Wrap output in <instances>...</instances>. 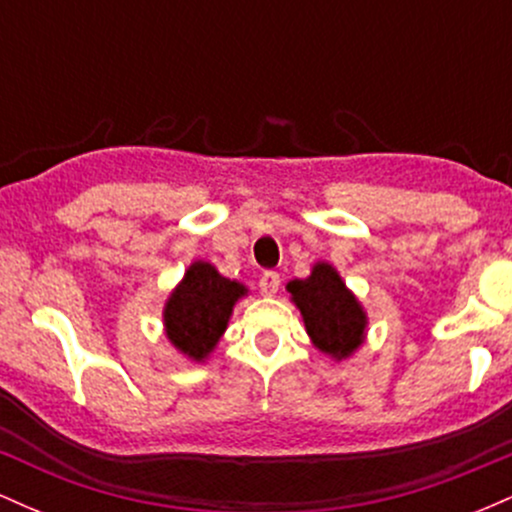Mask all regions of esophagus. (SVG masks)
I'll use <instances>...</instances> for the list:
<instances>
[{"instance_id": "1", "label": "esophagus", "mask_w": 512, "mask_h": 512, "mask_svg": "<svg viewBox=\"0 0 512 512\" xmlns=\"http://www.w3.org/2000/svg\"><path fill=\"white\" fill-rule=\"evenodd\" d=\"M279 284H281L279 274H276V272H264V274L260 276V291H262V296H274V293L279 291Z\"/></svg>"}]
</instances>
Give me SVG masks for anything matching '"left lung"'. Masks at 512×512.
I'll use <instances>...</instances> for the list:
<instances>
[{
    "mask_svg": "<svg viewBox=\"0 0 512 512\" xmlns=\"http://www.w3.org/2000/svg\"><path fill=\"white\" fill-rule=\"evenodd\" d=\"M286 291L301 310L310 342L322 354L346 361L366 342V310L330 262H315L310 276L289 281Z\"/></svg>",
    "mask_w": 512,
    "mask_h": 512,
    "instance_id": "obj_1",
    "label": "left lung"
}]
</instances>
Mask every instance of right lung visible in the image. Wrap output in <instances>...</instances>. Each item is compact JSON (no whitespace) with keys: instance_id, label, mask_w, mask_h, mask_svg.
Wrapping results in <instances>:
<instances>
[{"instance_id":"obj_1","label":"right lung","mask_w":512,"mask_h":512,"mask_svg":"<svg viewBox=\"0 0 512 512\" xmlns=\"http://www.w3.org/2000/svg\"><path fill=\"white\" fill-rule=\"evenodd\" d=\"M248 286L226 279L211 262L197 260L163 305V330L175 351L192 363H204L226 332L233 308Z\"/></svg>"}]
</instances>
